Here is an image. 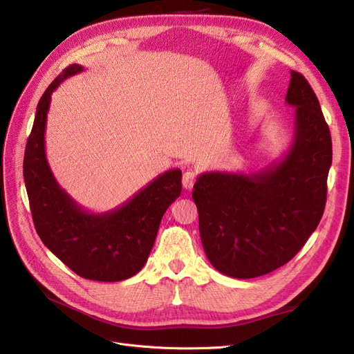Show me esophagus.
<instances>
[{"instance_id":"esophagus-1","label":"esophagus","mask_w":354,"mask_h":354,"mask_svg":"<svg viewBox=\"0 0 354 354\" xmlns=\"http://www.w3.org/2000/svg\"><path fill=\"white\" fill-rule=\"evenodd\" d=\"M196 181V173L195 171H186V173L183 174V187L186 190H190L192 187H194Z\"/></svg>"}]
</instances>
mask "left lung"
Instances as JSON below:
<instances>
[{
    "label": "left lung",
    "instance_id": "8db88e82",
    "mask_svg": "<svg viewBox=\"0 0 354 354\" xmlns=\"http://www.w3.org/2000/svg\"><path fill=\"white\" fill-rule=\"evenodd\" d=\"M285 102L294 109L286 155L257 173H203L194 186L199 233L209 263L236 279L292 260L324 216L332 164L329 127L313 88L291 71Z\"/></svg>",
    "mask_w": 354,
    "mask_h": 354
}]
</instances>
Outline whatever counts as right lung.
I'll list each match as a JSON object with an SVG mask.
<instances>
[{
	"mask_svg": "<svg viewBox=\"0 0 354 354\" xmlns=\"http://www.w3.org/2000/svg\"><path fill=\"white\" fill-rule=\"evenodd\" d=\"M81 65L63 69L38 102L24 159V178L42 243L84 279L118 282L143 269L164 212L181 192V171H165L109 212L85 211L63 190L46 156V124L51 94Z\"/></svg>",
	"mask_w": 354,
	"mask_h": 354,
	"instance_id": "obj_1",
	"label": "right lung"
}]
</instances>
